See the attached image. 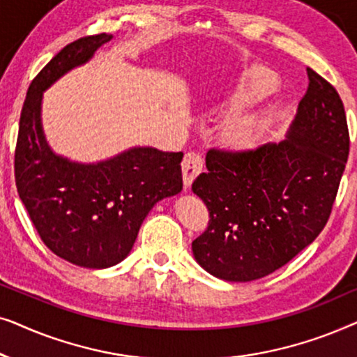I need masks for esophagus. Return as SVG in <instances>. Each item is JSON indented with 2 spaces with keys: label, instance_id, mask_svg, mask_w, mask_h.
<instances>
[{
  "label": "esophagus",
  "instance_id": "obj_1",
  "mask_svg": "<svg viewBox=\"0 0 357 357\" xmlns=\"http://www.w3.org/2000/svg\"><path fill=\"white\" fill-rule=\"evenodd\" d=\"M203 167H204V159L202 154L195 153V151H190V153L185 154V158L182 160L185 188H190V185H192L193 180L198 177V174H202Z\"/></svg>",
  "mask_w": 357,
  "mask_h": 357
}]
</instances>
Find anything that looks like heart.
Segmentation results:
<instances>
[{"instance_id": "b5f03b06", "label": "heart", "mask_w": 357, "mask_h": 357, "mask_svg": "<svg viewBox=\"0 0 357 357\" xmlns=\"http://www.w3.org/2000/svg\"><path fill=\"white\" fill-rule=\"evenodd\" d=\"M276 76L263 68H250L243 71L234 86L231 94L222 102L219 110L221 114H234L253 102L263 99L276 89ZM270 123V115L266 114H247L237 115L229 120L226 126V136L234 146H252L260 138L263 131Z\"/></svg>"}]
</instances>
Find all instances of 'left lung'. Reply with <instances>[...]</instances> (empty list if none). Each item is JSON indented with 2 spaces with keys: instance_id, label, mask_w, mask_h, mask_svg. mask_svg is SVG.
<instances>
[{
  "instance_id": "left-lung-1",
  "label": "left lung",
  "mask_w": 357,
  "mask_h": 357,
  "mask_svg": "<svg viewBox=\"0 0 357 357\" xmlns=\"http://www.w3.org/2000/svg\"><path fill=\"white\" fill-rule=\"evenodd\" d=\"M309 87L286 139L257 149H209L192 185L209 211L192 242L199 265L247 282L284 266L324 231L349 154L340 94L307 68Z\"/></svg>"
}]
</instances>
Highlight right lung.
<instances>
[{"mask_svg": "<svg viewBox=\"0 0 357 357\" xmlns=\"http://www.w3.org/2000/svg\"><path fill=\"white\" fill-rule=\"evenodd\" d=\"M109 40L112 33L77 38L33 77L14 153L19 198L43 243L63 260L92 270L125 260L154 204L183 187V153L131 148L102 162L79 164L47 144L40 120L43 91L89 61Z\"/></svg>", "mask_w": 357, "mask_h": 357, "instance_id": "add662e5", "label": "right lung"}]
</instances>
